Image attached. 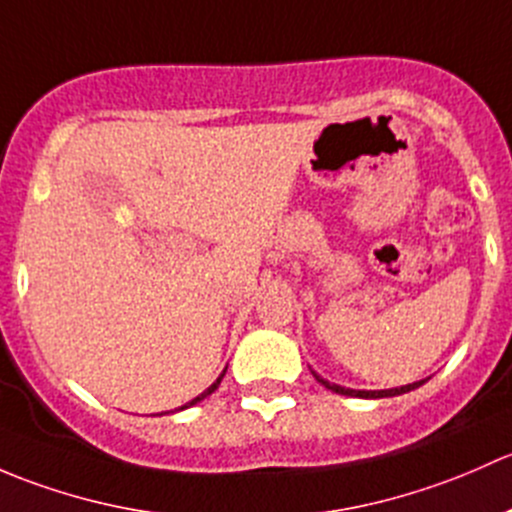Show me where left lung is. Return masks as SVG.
Masks as SVG:
<instances>
[{
  "mask_svg": "<svg viewBox=\"0 0 512 512\" xmlns=\"http://www.w3.org/2000/svg\"><path fill=\"white\" fill-rule=\"evenodd\" d=\"M313 377L318 379V382L323 384L325 389H330V392H335V394H345V397H360V399H384V397H397V394H407V392H412V389L421 387V384L426 382V379H419V382L404 384V387H392V389H350V387H340V384L328 382V379L320 377L318 372H313Z\"/></svg>",
  "mask_w": 512,
  "mask_h": 512,
  "instance_id": "left-lung-1",
  "label": "left lung"
}]
</instances>
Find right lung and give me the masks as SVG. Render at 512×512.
I'll return each mask as SVG.
<instances>
[{
	"mask_svg": "<svg viewBox=\"0 0 512 512\" xmlns=\"http://www.w3.org/2000/svg\"><path fill=\"white\" fill-rule=\"evenodd\" d=\"M224 374H226V370L219 374V377H217V382H214V384H212V387H207V389H204V392H202V394H199V397H194V399H192V402L182 404V407H179V409H175V412H182V409H189V407H194V404H197V402H202V399H207V397H209V394H212V392H214V389H217V387H219V384H221V377H224ZM165 414H167V412H165Z\"/></svg>",
	"mask_w": 512,
	"mask_h": 512,
	"instance_id": "obj_1",
	"label": "right lung"
}]
</instances>
